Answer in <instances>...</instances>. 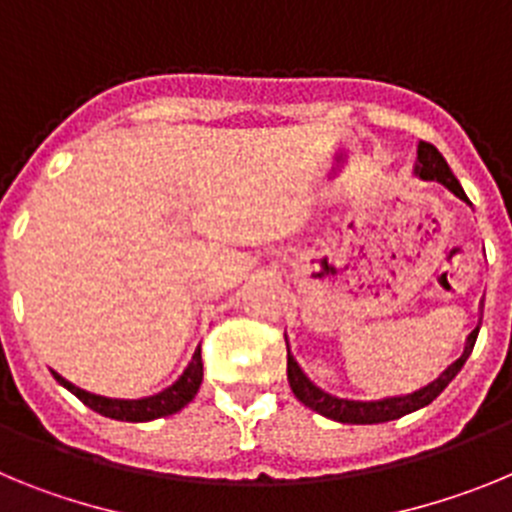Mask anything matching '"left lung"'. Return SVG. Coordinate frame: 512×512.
Returning a JSON list of instances; mask_svg holds the SVG:
<instances>
[{
    "label": "left lung",
    "instance_id": "left-lung-1",
    "mask_svg": "<svg viewBox=\"0 0 512 512\" xmlns=\"http://www.w3.org/2000/svg\"><path fill=\"white\" fill-rule=\"evenodd\" d=\"M413 174L423 182H438L443 187L449 189L454 197H459L461 202H467V194L461 189V184L456 182L454 171L449 169L446 164V158L438 153L436 146L431 143H418V158H415ZM477 333L479 325L467 336V346H464V354L454 361L451 366H446L441 374H438L433 382H428L420 390L408 392V395H390V397H379V400H351V397H338L325 392L323 387L312 382L310 377L305 374L300 364H297L295 354L289 351V341H287V379L289 387L295 392L297 400L305 405V408L315 410L323 418L338 420V423H351V425H374V423H387V420H397L402 415L415 413V410L425 408V405H431L438 395H441L446 387H449L451 379L461 372V366L467 364L469 354H472L474 343H477Z\"/></svg>",
    "mask_w": 512,
    "mask_h": 512
}]
</instances>
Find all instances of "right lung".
<instances>
[{
    "instance_id": "add662e5",
    "label": "right lung",
    "mask_w": 512,
    "mask_h": 512,
    "mask_svg": "<svg viewBox=\"0 0 512 512\" xmlns=\"http://www.w3.org/2000/svg\"><path fill=\"white\" fill-rule=\"evenodd\" d=\"M53 377H56V382L61 384V387H66L71 395L79 397L87 408L104 415V418L125 420V423H148V420L166 418V415L179 413V410L187 408L189 402L194 400V395L200 392L202 384V354L200 348L194 351L192 361L187 364L182 377L176 379L171 387H166V390L156 392V395L151 397H140V400H117V397L94 395V392L81 390V387L71 384L69 379H63L58 372H53Z\"/></svg>"
}]
</instances>
